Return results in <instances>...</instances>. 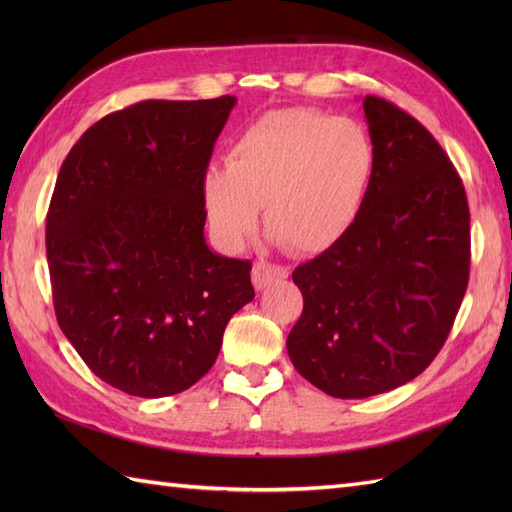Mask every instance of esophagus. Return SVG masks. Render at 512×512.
Returning a JSON list of instances; mask_svg holds the SVG:
<instances>
[{
  "label": "esophagus",
  "mask_w": 512,
  "mask_h": 512,
  "mask_svg": "<svg viewBox=\"0 0 512 512\" xmlns=\"http://www.w3.org/2000/svg\"><path fill=\"white\" fill-rule=\"evenodd\" d=\"M288 277V268L284 266H275L268 262H257L253 266V284L257 290H264L266 286L275 284V281H281Z\"/></svg>",
  "instance_id": "esophagus-1"
}]
</instances>
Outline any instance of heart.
I'll use <instances>...</instances> for the list:
<instances>
[{
  "label": "heart",
  "instance_id": "obj_1",
  "mask_svg": "<svg viewBox=\"0 0 512 512\" xmlns=\"http://www.w3.org/2000/svg\"><path fill=\"white\" fill-rule=\"evenodd\" d=\"M376 176V145L352 118L306 107L275 110L239 134L226 165L202 176V204L217 244L242 248L266 224L288 250L321 255L361 220Z\"/></svg>",
  "mask_w": 512,
  "mask_h": 512
}]
</instances>
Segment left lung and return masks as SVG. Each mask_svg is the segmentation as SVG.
I'll return each mask as SVG.
<instances>
[{"label":"left lung","instance_id":"left-lung-1","mask_svg":"<svg viewBox=\"0 0 512 512\" xmlns=\"http://www.w3.org/2000/svg\"><path fill=\"white\" fill-rule=\"evenodd\" d=\"M363 112L376 176L361 220L292 273L303 312L288 356L334 398L385 394L422 374L447 341L471 266L469 202L438 140L378 96H365Z\"/></svg>","mask_w":512,"mask_h":512}]
</instances>
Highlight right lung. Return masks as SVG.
<instances>
[{"instance_id": "right-lung-1", "label": "right lung", "mask_w": 512, "mask_h": 512, "mask_svg": "<svg viewBox=\"0 0 512 512\" xmlns=\"http://www.w3.org/2000/svg\"><path fill=\"white\" fill-rule=\"evenodd\" d=\"M237 99L143 101L101 118L63 160L46 253L63 334L129 396L209 372L226 323L255 299L250 262L204 239L202 176Z\"/></svg>"}]
</instances>
